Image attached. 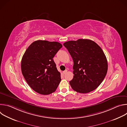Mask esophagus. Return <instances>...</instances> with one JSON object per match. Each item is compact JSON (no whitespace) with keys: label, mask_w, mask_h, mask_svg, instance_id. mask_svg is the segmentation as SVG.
Wrapping results in <instances>:
<instances>
[{"label":"esophagus","mask_w":127,"mask_h":127,"mask_svg":"<svg viewBox=\"0 0 127 127\" xmlns=\"http://www.w3.org/2000/svg\"><path fill=\"white\" fill-rule=\"evenodd\" d=\"M67 71H68L67 70H65V71H64L63 72V74H65V73H66V72H67Z\"/></svg>","instance_id":"34e87169"}]
</instances>
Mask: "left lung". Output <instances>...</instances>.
Instances as JSON below:
<instances>
[{
    "instance_id": "1",
    "label": "left lung",
    "mask_w": 127,
    "mask_h": 127,
    "mask_svg": "<svg viewBox=\"0 0 127 127\" xmlns=\"http://www.w3.org/2000/svg\"><path fill=\"white\" fill-rule=\"evenodd\" d=\"M73 59V78L70 84L75 92L86 94L95 90L107 71V61L101 48L88 39L70 41L63 44Z\"/></svg>"
}]
</instances>
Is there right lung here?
<instances>
[{
	"label": "right lung",
	"instance_id": "1",
	"mask_svg": "<svg viewBox=\"0 0 127 127\" xmlns=\"http://www.w3.org/2000/svg\"><path fill=\"white\" fill-rule=\"evenodd\" d=\"M62 47L59 42L38 40L26 51L21 62L22 72L35 92L48 95L55 92L61 79L53 58Z\"/></svg>",
	"mask_w": 127,
	"mask_h": 127
}]
</instances>
